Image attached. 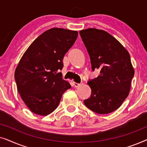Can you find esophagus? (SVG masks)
I'll return each mask as SVG.
<instances>
[{
  "label": "esophagus",
  "instance_id": "34e87169",
  "mask_svg": "<svg viewBox=\"0 0 147 147\" xmlns=\"http://www.w3.org/2000/svg\"><path fill=\"white\" fill-rule=\"evenodd\" d=\"M74 87H75V88H78L79 86H81V84L76 83V82H74Z\"/></svg>",
  "mask_w": 147,
  "mask_h": 147
}]
</instances>
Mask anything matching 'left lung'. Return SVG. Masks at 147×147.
<instances>
[{
    "instance_id": "8db88e82",
    "label": "left lung",
    "mask_w": 147,
    "mask_h": 147,
    "mask_svg": "<svg viewBox=\"0 0 147 147\" xmlns=\"http://www.w3.org/2000/svg\"><path fill=\"white\" fill-rule=\"evenodd\" d=\"M80 34L92 69H100L97 78L88 82L92 93L84 102L96 113L109 114L117 110L129 94L134 75L129 53L104 30L90 28L82 30Z\"/></svg>"
}]
</instances>
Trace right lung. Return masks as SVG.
<instances>
[{
  "mask_svg": "<svg viewBox=\"0 0 147 147\" xmlns=\"http://www.w3.org/2000/svg\"><path fill=\"white\" fill-rule=\"evenodd\" d=\"M78 35L77 31L52 28L39 35L28 47L16 67L15 78L20 96L32 112L47 116L59 105L71 88L58 70Z\"/></svg>",
  "mask_w": 147,
  "mask_h": 147,
  "instance_id": "right-lung-1",
  "label": "right lung"
}]
</instances>
